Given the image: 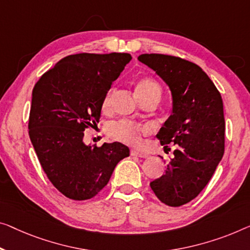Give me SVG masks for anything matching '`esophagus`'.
Returning <instances> with one entry per match:
<instances>
[{
    "instance_id": "obj_1",
    "label": "esophagus",
    "mask_w": 250,
    "mask_h": 250,
    "mask_svg": "<svg viewBox=\"0 0 250 250\" xmlns=\"http://www.w3.org/2000/svg\"><path fill=\"white\" fill-rule=\"evenodd\" d=\"M130 154H131L132 156H137V157H140V158L148 157L147 154H145V152H141V151H138V150H135V149L130 151Z\"/></svg>"
}]
</instances>
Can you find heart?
Listing matches in <instances>:
<instances>
[{
    "label": "heart",
    "instance_id": "1",
    "mask_svg": "<svg viewBox=\"0 0 250 250\" xmlns=\"http://www.w3.org/2000/svg\"><path fill=\"white\" fill-rule=\"evenodd\" d=\"M136 93L138 98H145V96L158 95L161 96L162 89L158 83L152 78H143L136 86ZM113 89H109L106 94L104 95L102 101V109L106 110L110 106L111 98H112ZM147 131V126L135 124V122L128 120H121L114 124H111L107 126V133L114 138V139L124 141L132 146H138L140 144V135L141 132Z\"/></svg>",
    "mask_w": 250,
    "mask_h": 250
}]
</instances>
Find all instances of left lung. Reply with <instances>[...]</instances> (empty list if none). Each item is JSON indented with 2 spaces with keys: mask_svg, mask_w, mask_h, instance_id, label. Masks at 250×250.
<instances>
[{
  "mask_svg": "<svg viewBox=\"0 0 250 250\" xmlns=\"http://www.w3.org/2000/svg\"><path fill=\"white\" fill-rule=\"evenodd\" d=\"M138 59L165 82L172 94V113L157 138L176 149L165 174L150 188L163 203L181 207L200 194L222 159L226 125L221 95L194 62L163 54H144Z\"/></svg>",
  "mask_w": 250,
  "mask_h": 250,
  "instance_id": "8db88e82",
  "label": "left lung"
}]
</instances>
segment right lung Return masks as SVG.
<instances>
[{"label":"right lung","mask_w":250,"mask_h":250,"mask_svg":"<svg viewBox=\"0 0 250 250\" xmlns=\"http://www.w3.org/2000/svg\"><path fill=\"white\" fill-rule=\"evenodd\" d=\"M131 58L125 53L67 56L33 87L30 140L47 177L69 199L95 196L130 155L121 143L92 147L83 138L99 122L104 95Z\"/></svg>","instance_id":"right-lung-1"}]
</instances>
